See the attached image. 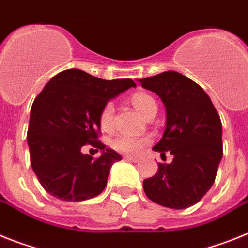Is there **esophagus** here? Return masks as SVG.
<instances>
[{"mask_svg": "<svg viewBox=\"0 0 248 248\" xmlns=\"http://www.w3.org/2000/svg\"><path fill=\"white\" fill-rule=\"evenodd\" d=\"M125 159L129 160V162H133V163H138L139 162L138 158H135V156H132V155H125Z\"/></svg>", "mask_w": 248, "mask_h": 248, "instance_id": "1", "label": "esophagus"}]
</instances>
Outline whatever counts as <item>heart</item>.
Returning a JSON list of instances; mask_svg holds the SVG:
<instances>
[{
    "instance_id": "obj_1",
    "label": "heart",
    "mask_w": 248,
    "mask_h": 248,
    "mask_svg": "<svg viewBox=\"0 0 248 248\" xmlns=\"http://www.w3.org/2000/svg\"><path fill=\"white\" fill-rule=\"evenodd\" d=\"M132 104L135 109L138 110L139 113L143 116L147 115L150 111V109L156 107L155 100L152 96L143 93L135 94L132 96ZM114 105L113 103H107L100 111V126L104 130H110L113 126L114 122ZM148 144L147 138H140V137H134V135L129 134H118L110 140V145L118 152L122 153L132 154L135 155L140 152V149Z\"/></svg>"
}]
</instances>
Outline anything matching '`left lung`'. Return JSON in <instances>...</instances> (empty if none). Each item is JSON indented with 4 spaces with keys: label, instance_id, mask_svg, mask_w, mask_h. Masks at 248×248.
<instances>
[{
    "label": "left lung",
    "instance_id": "8db88e82",
    "mask_svg": "<svg viewBox=\"0 0 248 248\" xmlns=\"http://www.w3.org/2000/svg\"><path fill=\"white\" fill-rule=\"evenodd\" d=\"M160 98L166 108V130L153 147L160 156L173 155L172 163L158 166L144 179L150 201L173 209L200 202L212 187L223 155L222 123L206 92L177 71H164L137 80Z\"/></svg>",
    "mask_w": 248,
    "mask_h": 248
}]
</instances>
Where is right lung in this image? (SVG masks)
<instances>
[{"mask_svg":"<svg viewBox=\"0 0 248 248\" xmlns=\"http://www.w3.org/2000/svg\"><path fill=\"white\" fill-rule=\"evenodd\" d=\"M135 86L130 79L104 80L79 69L63 70L46 84L30 111L27 144L31 167L47 193L80 202L103 192L122 155L96 140L100 111ZM85 144L101 149L98 160L82 153Z\"/></svg>","mask_w":248,"mask_h":248,"instance_id":"obj_1","label":"right lung"}]
</instances>
